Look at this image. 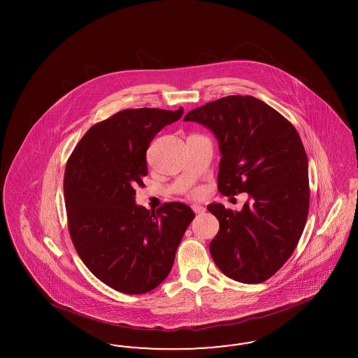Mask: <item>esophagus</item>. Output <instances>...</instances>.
Listing matches in <instances>:
<instances>
[{
	"instance_id": "1",
	"label": "esophagus",
	"mask_w": 358,
	"mask_h": 358,
	"mask_svg": "<svg viewBox=\"0 0 358 358\" xmlns=\"http://www.w3.org/2000/svg\"><path fill=\"white\" fill-rule=\"evenodd\" d=\"M192 208H193V211H194L195 214H203V213L206 211V208L203 206H201V205H193Z\"/></svg>"
}]
</instances>
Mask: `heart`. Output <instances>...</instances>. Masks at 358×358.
<instances>
[{
  "instance_id": "b5f03b06",
  "label": "heart",
  "mask_w": 358,
  "mask_h": 358,
  "mask_svg": "<svg viewBox=\"0 0 358 358\" xmlns=\"http://www.w3.org/2000/svg\"><path fill=\"white\" fill-rule=\"evenodd\" d=\"M201 194V189H194V190H192V192H190V195H192V196H198V195Z\"/></svg>"
}]
</instances>
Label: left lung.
Instances as JSON below:
<instances>
[{
  "instance_id": "8db88e82",
  "label": "left lung",
  "mask_w": 358,
  "mask_h": 358,
  "mask_svg": "<svg viewBox=\"0 0 358 358\" xmlns=\"http://www.w3.org/2000/svg\"><path fill=\"white\" fill-rule=\"evenodd\" d=\"M184 120L217 136V190L250 196L238 213L220 203L207 206L219 220L210 243L213 260L231 280L266 281L293 255L308 215V162L299 134L252 96L219 98L189 111Z\"/></svg>"
}]
</instances>
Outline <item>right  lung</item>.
<instances>
[{"label":"right lung","instance_id":"add662e5","mask_svg":"<svg viewBox=\"0 0 358 358\" xmlns=\"http://www.w3.org/2000/svg\"><path fill=\"white\" fill-rule=\"evenodd\" d=\"M182 108H127L92 126L71 153L64 173L68 229L80 259L99 281L124 294L148 293L168 277L176 250L194 219L190 207L135 203L144 186L145 153Z\"/></svg>","mask_w":358,"mask_h":358}]
</instances>
